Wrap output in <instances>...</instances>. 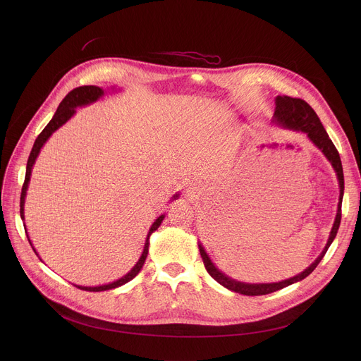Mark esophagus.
Here are the masks:
<instances>
[{
  "label": "esophagus",
  "mask_w": 361,
  "mask_h": 361,
  "mask_svg": "<svg viewBox=\"0 0 361 361\" xmlns=\"http://www.w3.org/2000/svg\"><path fill=\"white\" fill-rule=\"evenodd\" d=\"M187 192H188V194H192V192H195V184L190 183V185H187Z\"/></svg>",
  "instance_id": "esophagus-1"
}]
</instances>
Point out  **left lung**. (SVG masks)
I'll return each mask as SVG.
<instances>
[{
  "label": "left lung",
  "mask_w": 361,
  "mask_h": 361,
  "mask_svg": "<svg viewBox=\"0 0 361 361\" xmlns=\"http://www.w3.org/2000/svg\"><path fill=\"white\" fill-rule=\"evenodd\" d=\"M273 121L281 127L294 130V131H301L305 133L307 137L313 141V144L322 149V152L326 156V159L331 163L336 174H337V180H338V185H340V197H338V207H337V216L333 224V228L330 231V237L329 241L324 247V250L322 251V254L317 257L316 262L313 264H310V267H307L302 273L279 281V283H264V284H248V283H241L237 280L230 279L228 276H226L224 273H221L210 260L209 254L205 252L204 247L198 243V248H200V254L202 263L205 266V270L209 271V274L221 286H224L226 288L244 294V295H264V294H270L274 293L277 290H281L290 284H294L297 281H301L302 279H305L308 274H312L314 271V269L319 266V263L323 260L324 254L327 252L330 244L333 243V240L337 235L338 227H340V221H341V201H343V194H344V176H343V166H341V160L338 156V151L334 147L333 141L330 140L327 131L324 130L320 118L317 117L316 111L307 104V102L301 98H291L287 95H277L276 97V111H274V117Z\"/></svg>",
  "instance_id": "8db88e82"
}]
</instances>
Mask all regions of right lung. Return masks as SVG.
Here are the masks:
<instances>
[{"instance_id":"1","label":"right lung","mask_w":361,"mask_h":361,"mask_svg":"<svg viewBox=\"0 0 361 361\" xmlns=\"http://www.w3.org/2000/svg\"><path fill=\"white\" fill-rule=\"evenodd\" d=\"M102 95H104V90L99 88V87H95V85H82V87H77L74 88L73 91H70L66 98L61 101V104L59 106L54 117L51 118V121L45 126V128L39 133V135L37 137L34 145H32V149L30 152V157H28V161H27V170H25V180H24V184H23V190H21V198H20V214H21V219L24 221V202H25V195H27V188H28V183H30V177H31V170H32V166L38 157V154L42 148V145L45 144V141L51 137V134H53L56 130H59L63 124H66L74 114H75V109L77 107H82V106H87V104H91V102H95L98 98H101ZM178 197V194L173 195V200H176ZM164 214H161L156 221L152 223L148 234H147V240H145V244H144V250H142V254L138 259L137 264L121 279H118L117 281H113L110 284H104V286H97V287H84V286H75L77 288L80 290H85V291H106V290H111V288H116V287H120L126 283H128L130 280H133L138 273L140 270L142 269L144 266V262L147 259V254H148V245H149V235L156 231L160 224L163 223L164 220ZM25 228V226H24ZM25 233H27V228H25ZM30 244H31V240L30 237L27 235ZM32 247V244H31ZM32 250L35 251V248L32 247ZM37 252V251H35ZM38 255V254H37Z\"/></svg>"}]
</instances>
